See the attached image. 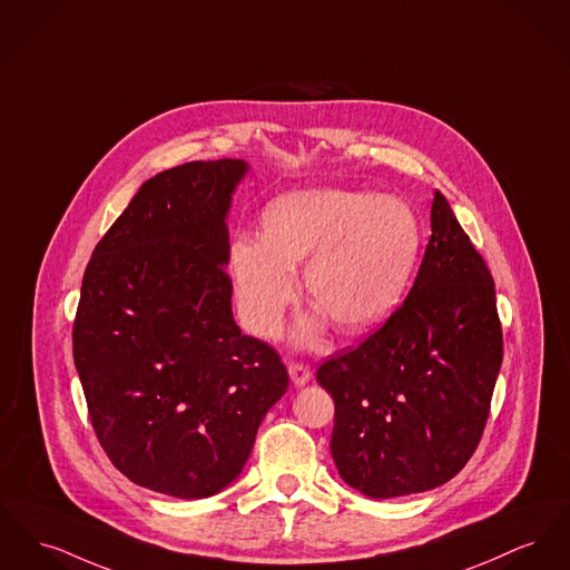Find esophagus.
I'll use <instances>...</instances> for the list:
<instances>
[{"label": "esophagus", "instance_id": "esophagus-1", "mask_svg": "<svg viewBox=\"0 0 570 570\" xmlns=\"http://www.w3.org/2000/svg\"><path fill=\"white\" fill-rule=\"evenodd\" d=\"M288 374H291V381H293L295 387H303L312 379V368L303 366V364H291L288 366Z\"/></svg>", "mask_w": 570, "mask_h": 570}]
</instances>
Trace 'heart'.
Masks as SVG:
<instances>
[{
	"instance_id": "heart-1",
	"label": "heart",
	"mask_w": 570,
	"mask_h": 570,
	"mask_svg": "<svg viewBox=\"0 0 570 570\" xmlns=\"http://www.w3.org/2000/svg\"><path fill=\"white\" fill-rule=\"evenodd\" d=\"M263 238L238 236L230 247L236 303L256 335L275 334L297 297L302 267L309 302L342 334H366L399 307L415 267L422 230L409 204L372 191L314 187L284 194L261 217ZM323 318L295 330L312 342Z\"/></svg>"
}]
</instances>
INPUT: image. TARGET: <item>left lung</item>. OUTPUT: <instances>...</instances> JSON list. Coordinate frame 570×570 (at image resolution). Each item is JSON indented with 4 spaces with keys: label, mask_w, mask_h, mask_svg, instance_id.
<instances>
[{
    "label": "left lung",
    "mask_w": 570,
    "mask_h": 570,
    "mask_svg": "<svg viewBox=\"0 0 570 570\" xmlns=\"http://www.w3.org/2000/svg\"><path fill=\"white\" fill-rule=\"evenodd\" d=\"M502 355L491 271L435 191L406 299L362 346L316 372L334 396L340 478L372 500L452 480L478 448Z\"/></svg>",
    "instance_id": "left-lung-1"
}]
</instances>
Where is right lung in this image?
I'll return each mask as SVG.
<instances>
[{
	"label": "right lung",
	"mask_w": 570,
	"mask_h": 570,
	"mask_svg": "<svg viewBox=\"0 0 570 570\" xmlns=\"http://www.w3.org/2000/svg\"><path fill=\"white\" fill-rule=\"evenodd\" d=\"M249 164L194 161L146 180L83 273L72 355L107 456L178 500L238 478L288 387L279 355L233 316L228 213Z\"/></svg>",
	"instance_id": "add662e5"
}]
</instances>
